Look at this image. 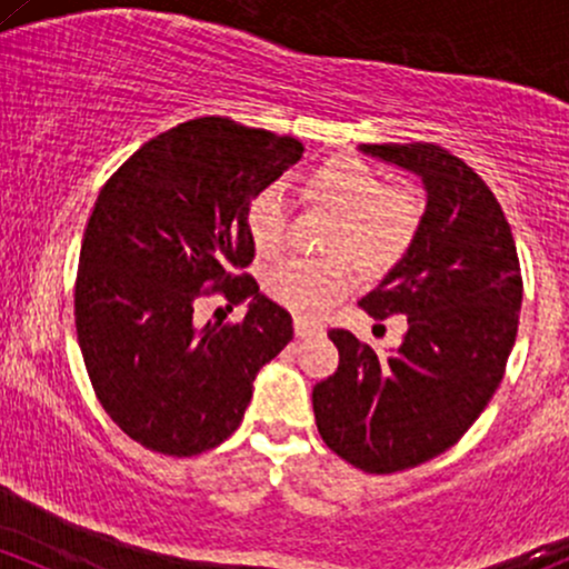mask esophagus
Instances as JSON below:
<instances>
[{
    "mask_svg": "<svg viewBox=\"0 0 569 569\" xmlns=\"http://www.w3.org/2000/svg\"><path fill=\"white\" fill-rule=\"evenodd\" d=\"M295 335L299 337V340H308V337L323 335V329L316 327V323L305 321V318H295Z\"/></svg>",
    "mask_w": 569,
    "mask_h": 569,
    "instance_id": "34e87169",
    "label": "esophagus"
}]
</instances>
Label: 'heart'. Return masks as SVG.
<instances>
[{
  "mask_svg": "<svg viewBox=\"0 0 569 569\" xmlns=\"http://www.w3.org/2000/svg\"><path fill=\"white\" fill-rule=\"evenodd\" d=\"M310 193L340 216L329 237V259H286L264 278L274 302L302 318H321L359 283L361 267L378 278L395 270L413 246L421 199L405 186H386L378 170L353 156L329 159L310 174ZM248 234L259 256L283 251L289 237V199L267 186L248 208ZM353 254L356 262L350 259Z\"/></svg>",
  "mask_w": 569,
  "mask_h": 569,
  "instance_id": "heart-1",
  "label": "heart"
}]
</instances>
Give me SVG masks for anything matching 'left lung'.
Instances as JSON below:
<instances>
[{
  "label": "left lung",
  "mask_w": 569,
  "mask_h": 569,
  "mask_svg": "<svg viewBox=\"0 0 569 569\" xmlns=\"http://www.w3.org/2000/svg\"><path fill=\"white\" fill-rule=\"evenodd\" d=\"M361 151L421 174L427 210L410 251L361 299L376 321L405 316L408 332L378 356L332 329L340 365L313 389L329 451L376 476L448 451L499 389L518 332L521 264L513 232L483 178L435 142Z\"/></svg>",
  "instance_id": "8db88e82"
}]
</instances>
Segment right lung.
Masks as SVG:
<instances>
[{
  "instance_id": "add662e5",
  "label": "right lung",
  "mask_w": 569,
  "mask_h": 569,
  "mask_svg": "<svg viewBox=\"0 0 569 569\" xmlns=\"http://www.w3.org/2000/svg\"><path fill=\"white\" fill-rule=\"evenodd\" d=\"M295 137L204 116L156 134L99 191L80 246L74 327L93 395L142 448L197 457L240 427L253 378L295 335L259 295L248 208L302 159ZM242 322L192 323L202 296Z\"/></svg>"
}]
</instances>
